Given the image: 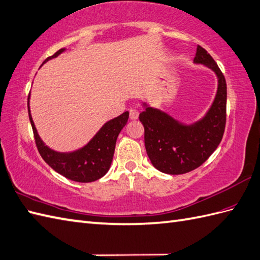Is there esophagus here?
<instances>
[{
  "mask_svg": "<svg viewBox=\"0 0 260 260\" xmlns=\"http://www.w3.org/2000/svg\"><path fill=\"white\" fill-rule=\"evenodd\" d=\"M129 117H130L131 120H137L138 117H139V112H138L137 110H135V109H131L130 113H129Z\"/></svg>",
  "mask_w": 260,
  "mask_h": 260,
  "instance_id": "34e87169",
  "label": "esophagus"
}]
</instances>
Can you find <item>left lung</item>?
Listing matches in <instances>:
<instances>
[{
    "instance_id": "obj_1",
    "label": "left lung",
    "mask_w": 260,
    "mask_h": 260,
    "mask_svg": "<svg viewBox=\"0 0 260 260\" xmlns=\"http://www.w3.org/2000/svg\"><path fill=\"white\" fill-rule=\"evenodd\" d=\"M216 74L217 92L208 111L192 123H184L160 109L142 102L139 119L145 126L147 154L155 169L168 175H182L203 165L220 143L226 124L227 84L211 55L200 45L193 59Z\"/></svg>"
}]
</instances>
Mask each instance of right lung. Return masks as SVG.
<instances>
[{
	"mask_svg": "<svg viewBox=\"0 0 260 260\" xmlns=\"http://www.w3.org/2000/svg\"><path fill=\"white\" fill-rule=\"evenodd\" d=\"M66 50L67 49H61L52 56H49L43 62V64L60 55ZM27 110L34 139L43 160L57 174L77 182L95 181L107 174L113 159L117 138L120 131L128 122L129 118V112L125 111L119 117L107 121L93 138L83 147L70 152H59L45 146L38 134L30 110V94L27 98Z\"/></svg>",
	"mask_w": 260,
	"mask_h": 260,
	"instance_id": "add662e5",
	"label": "right lung"
}]
</instances>
